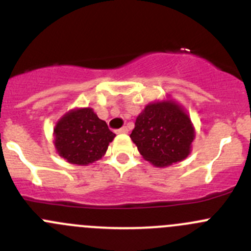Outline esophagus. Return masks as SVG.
<instances>
[{
	"instance_id": "esophagus-1",
	"label": "esophagus",
	"mask_w": 251,
	"mask_h": 251,
	"mask_svg": "<svg viewBox=\"0 0 251 251\" xmlns=\"http://www.w3.org/2000/svg\"><path fill=\"white\" fill-rule=\"evenodd\" d=\"M127 132H128V128L125 127V126L121 128H119V130H116V133H127Z\"/></svg>"
}]
</instances>
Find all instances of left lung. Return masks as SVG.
Returning <instances> with one entry per match:
<instances>
[{
  "instance_id": "8db88e82",
  "label": "left lung",
  "mask_w": 251,
  "mask_h": 251,
  "mask_svg": "<svg viewBox=\"0 0 251 251\" xmlns=\"http://www.w3.org/2000/svg\"><path fill=\"white\" fill-rule=\"evenodd\" d=\"M130 137L147 161L164 168L189 155L196 132L188 114L170 100L149 103L136 119Z\"/></svg>"
}]
</instances>
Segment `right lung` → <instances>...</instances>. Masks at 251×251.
I'll use <instances>...</instances> for the list:
<instances>
[{
    "mask_svg": "<svg viewBox=\"0 0 251 251\" xmlns=\"http://www.w3.org/2000/svg\"><path fill=\"white\" fill-rule=\"evenodd\" d=\"M57 153L68 163L88 165L100 160L115 137L92 108L68 111L53 130Z\"/></svg>",
    "mask_w": 251,
    "mask_h": 251,
    "instance_id": "right-lung-1",
    "label": "right lung"
}]
</instances>
